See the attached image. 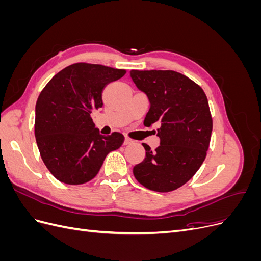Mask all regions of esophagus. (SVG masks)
I'll return each mask as SVG.
<instances>
[{
	"label": "esophagus",
	"instance_id": "esophagus-1",
	"mask_svg": "<svg viewBox=\"0 0 261 261\" xmlns=\"http://www.w3.org/2000/svg\"><path fill=\"white\" fill-rule=\"evenodd\" d=\"M134 141L130 139V138H127V137H125V139H124V145H130V144H133Z\"/></svg>",
	"mask_w": 261,
	"mask_h": 261
}]
</instances>
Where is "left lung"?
Returning <instances> with one entry per match:
<instances>
[{"instance_id": "8db88e82", "label": "left lung", "mask_w": 261, "mask_h": 261, "mask_svg": "<svg viewBox=\"0 0 261 261\" xmlns=\"http://www.w3.org/2000/svg\"><path fill=\"white\" fill-rule=\"evenodd\" d=\"M130 78L150 102L144 125H159L160 138L155 151L143 144L146 156L134 167V176L150 191H175L206 159L212 132L207 97L198 85L174 70L133 69Z\"/></svg>"}]
</instances>
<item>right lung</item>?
I'll list each match as a JSON object with an SVG mask.
<instances>
[{"label": "right lung", "mask_w": 261, "mask_h": 261, "mask_svg": "<svg viewBox=\"0 0 261 261\" xmlns=\"http://www.w3.org/2000/svg\"><path fill=\"white\" fill-rule=\"evenodd\" d=\"M125 74V69L76 63L59 72L39 94L37 146L45 167L62 183L89 181L98 174L108 153L122 146V134L101 135L90 114L103 106L106 86Z\"/></svg>", "instance_id": "1"}]
</instances>
